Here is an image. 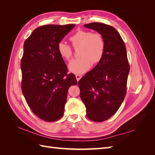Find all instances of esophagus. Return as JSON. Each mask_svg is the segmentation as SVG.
Wrapping results in <instances>:
<instances>
[{"mask_svg":"<svg viewBox=\"0 0 155 155\" xmlns=\"http://www.w3.org/2000/svg\"><path fill=\"white\" fill-rule=\"evenodd\" d=\"M81 77H82V76L80 74H76V79H77L78 81H79V80L81 78Z\"/></svg>","mask_w":155,"mask_h":155,"instance_id":"obj_1","label":"esophagus"}]
</instances>
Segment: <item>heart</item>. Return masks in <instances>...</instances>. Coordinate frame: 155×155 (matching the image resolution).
Returning <instances> with one entry per match:
<instances>
[{"label": "heart", "instance_id": "b5f03b06", "mask_svg": "<svg viewBox=\"0 0 155 155\" xmlns=\"http://www.w3.org/2000/svg\"><path fill=\"white\" fill-rule=\"evenodd\" d=\"M70 41L74 47H80L78 52L80 58L72 60L68 64L69 71L72 73L87 72L92 63H99L104 55L105 41L99 34L79 30L70 37ZM58 51L61 57L65 60H69L72 55L71 47L63 42L58 43Z\"/></svg>", "mask_w": 155, "mask_h": 155}]
</instances>
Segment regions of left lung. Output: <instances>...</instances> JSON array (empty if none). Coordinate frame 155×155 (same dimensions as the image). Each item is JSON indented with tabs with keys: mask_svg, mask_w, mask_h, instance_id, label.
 I'll return each instance as SVG.
<instances>
[{
	"mask_svg": "<svg viewBox=\"0 0 155 155\" xmlns=\"http://www.w3.org/2000/svg\"><path fill=\"white\" fill-rule=\"evenodd\" d=\"M84 26L97 31L105 41L101 60L78 82L87 117L101 122L113 116L122 104L130 67L125 43L114 27L100 22Z\"/></svg>",
	"mask_w": 155,
	"mask_h": 155,
	"instance_id": "8db88e82",
	"label": "left lung"
}]
</instances>
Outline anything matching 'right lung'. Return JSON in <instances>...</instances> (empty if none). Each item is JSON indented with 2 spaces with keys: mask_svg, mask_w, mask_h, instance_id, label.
Instances as JSON below:
<instances>
[{
  "mask_svg": "<svg viewBox=\"0 0 155 155\" xmlns=\"http://www.w3.org/2000/svg\"><path fill=\"white\" fill-rule=\"evenodd\" d=\"M75 25H48L36 28L24 43L21 62V88L31 111L46 121L62 118L70 86L77 85L74 74H67L58 45Z\"/></svg>",
  "mask_w": 155,
  "mask_h": 155,
  "instance_id": "1",
  "label": "right lung"
}]
</instances>
